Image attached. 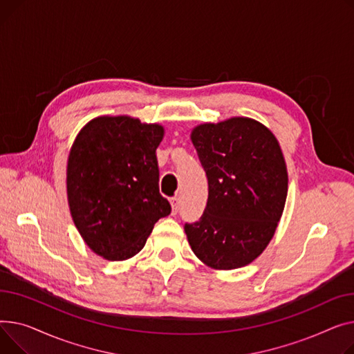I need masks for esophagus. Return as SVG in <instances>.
Wrapping results in <instances>:
<instances>
[{
	"label": "esophagus",
	"instance_id": "34e87169",
	"mask_svg": "<svg viewBox=\"0 0 354 354\" xmlns=\"http://www.w3.org/2000/svg\"><path fill=\"white\" fill-rule=\"evenodd\" d=\"M170 204H171V214H177V212H178V198L173 197L170 200Z\"/></svg>",
	"mask_w": 354,
	"mask_h": 354
}]
</instances>
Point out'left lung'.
I'll use <instances>...</instances> for the list:
<instances>
[{"label": "left lung", "instance_id": "8db88e82", "mask_svg": "<svg viewBox=\"0 0 354 354\" xmlns=\"http://www.w3.org/2000/svg\"><path fill=\"white\" fill-rule=\"evenodd\" d=\"M190 138L209 180L201 218L184 225L192 250L214 270L250 264L272 241L284 210L288 176L280 144L248 117L198 124Z\"/></svg>", "mask_w": 354, "mask_h": 354}]
</instances>
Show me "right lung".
I'll use <instances>...</instances> for the list:
<instances>
[{
  "instance_id": "1",
  "label": "right lung",
  "mask_w": 354,
  "mask_h": 354,
  "mask_svg": "<svg viewBox=\"0 0 354 354\" xmlns=\"http://www.w3.org/2000/svg\"><path fill=\"white\" fill-rule=\"evenodd\" d=\"M161 124L100 115L77 134L67 160V200L80 236L100 257L136 256L154 224L169 216L160 194L156 150Z\"/></svg>"
}]
</instances>
